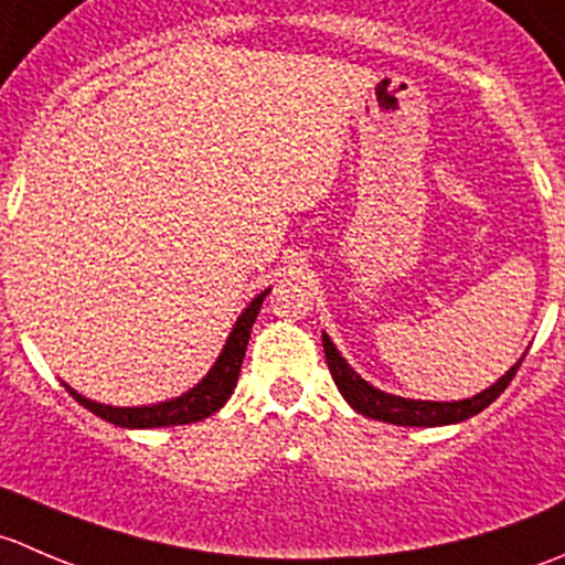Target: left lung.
<instances>
[{
	"label": "left lung",
	"instance_id": "left-lung-1",
	"mask_svg": "<svg viewBox=\"0 0 565 565\" xmlns=\"http://www.w3.org/2000/svg\"><path fill=\"white\" fill-rule=\"evenodd\" d=\"M322 347L324 358H328V369L333 374L335 388L341 391V396L347 398L355 413L366 415V418L385 420V424L396 426H448V424H461V420L472 418L481 409H487L494 398L500 396L509 383L514 380L516 369H520L522 358L498 380L494 385H489L487 391L476 393L470 398H459V402H424V398H404L396 393L374 388L369 380H363L350 363L341 358V352L335 350V344L330 341L328 333H322Z\"/></svg>",
	"mask_w": 565,
	"mask_h": 565
}]
</instances>
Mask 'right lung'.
Returning a JSON list of instances; mask_svg holds the SVG:
<instances>
[{"label":"right lung","instance_id":"obj_1","mask_svg":"<svg viewBox=\"0 0 565 565\" xmlns=\"http://www.w3.org/2000/svg\"><path fill=\"white\" fill-rule=\"evenodd\" d=\"M267 292H270V289L256 295L246 309H243V315L237 317L235 324H232V333L226 335L224 350L215 358L210 372L204 374L191 391L182 393V396L167 398V402L158 404H141V407H114V404H100L82 396V393L73 391L67 383L62 385H65V388L71 391V396L78 398V404H84L89 413L108 420V424L122 426V429H158V426H182L193 424V420L210 418V415L218 413V409L224 407L226 398L235 391L237 377H241L243 358H246L250 328H254L256 315H259L262 300H265Z\"/></svg>","mask_w":565,"mask_h":565}]
</instances>
